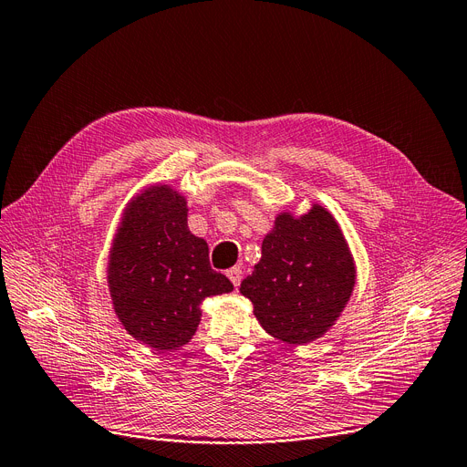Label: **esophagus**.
<instances>
[{"instance_id":"1","label":"esophagus","mask_w":467,"mask_h":467,"mask_svg":"<svg viewBox=\"0 0 467 467\" xmlns=\"http://www.w3.org/2000/svg\"><path fill=\"white\" fill-rule=\"evenodd\" d=\"M226 275L230 277V281L234 283V286H239L241 285V279H243V272L239 268H230L226 272Z\"/></svg>"}]
</instances>
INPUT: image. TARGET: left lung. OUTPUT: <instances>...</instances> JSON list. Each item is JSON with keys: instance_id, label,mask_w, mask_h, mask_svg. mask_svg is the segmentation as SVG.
I'll return each mask as SVG.
<instances>
[{"instance_id": "obj_1", "label": "left lung", "mask_w": 467, "mask_h": 467, "mask_svg": "<svg viewBox=\"0 0 467 467\" xmlns=\"http://www.w3.org/2000/svg\"><path fill=\"white\" fill-rule=\"evenodd\" d=\"M355 262L337 218L312 205L279 213L262 241L254 272L239 293L254 306L262 328L285 344H309L337 323L353 293Z\"/></svg>"}]
</instances>
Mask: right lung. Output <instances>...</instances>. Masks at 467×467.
<instances>
[{
    "label": "right lung",
    "instance_id": "obj_1",
    "mask_svg": "<svg viewBox=\"0 0 467 467\" xmlns=\"http://www.w3.org/2000/svg\"><path fill=\"white\" fill-rule=\"evenodd\" d=\"M106 274L119 323L155 351L188 344L202 302L234 291L211 268L207 241L190 232L186 197L169 184L148 186L125 205Z\"/></svg>",
    "mask_w": 467,
    "mask_h": 467
}]
</instances>
